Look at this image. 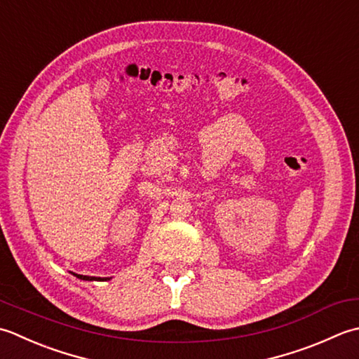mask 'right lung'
I'll return each mask as SVG.
<instances>
[{
	"mask_svg": "<svg viewBox=\"0 0 359 359\" xmlns=\"http://www.w3.org/2000/svg\"><path fill=\"white\" fill-rule=\"evenodd\" d=\"M74 276L82 280H108V279H100V277H90V276H80V274H74Z\"/></svg>",
	"mask_w": 359,
	"mask_h": 359,
	"instance_id": "add662e5",
	"label": "right lung"
}]
</instances>
